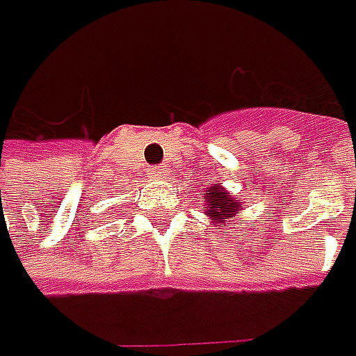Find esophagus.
I'll return each mask as SVG.
<instances>
[{"label":"esophagus","mask_w":356,"mask_h":356,"mask_svg":"<svg viewBox=\"0 0 356 356\" xmlns=\"http://www.w3.org/2000/svg\"><path fill=\"white\" fill-rule=\"evenodd\" d=\"M150 176L156 178V180H162L166 176V166H152L150 168Z\"/></svg>","instance_id":"1"}]
</instances>
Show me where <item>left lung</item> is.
<instances>
[{
    "label": "left lung",
    "instance_id": "left-lung-1",
    "mask_svg": "<svg viewBox=\"0 0 356 356\" xmlns=\"http://www.w3.org/2000/svg\"><path fill=\"white\" fill-rule=\"evenodd\" d=\"M202 198H204L206 216L216 229H222L241 210V202L234 198V194H229L222 186H210Z\"/></svg>",
    "mask_w": 356,
    "mask_h": 356
}]
</instances>
